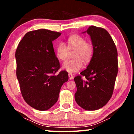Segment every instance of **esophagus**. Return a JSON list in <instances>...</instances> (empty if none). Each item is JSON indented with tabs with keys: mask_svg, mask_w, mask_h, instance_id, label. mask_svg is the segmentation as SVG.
<instances>
[{
	"mask_svg": "<svg viewBox=\"0 0 134 134\" xmlns=\"http://www.w3.org/2000/svg\"><path fill=\"white\" fill-rule=\"evenodd\" d=\"M69 76L70 79H72L74 78L73 75H72V74H71V73H69Z\"/></svg>",
	"mask_w": 134,
	"mask_h": 134,
	"instance_id": "esophagus-1",
	"label": "esophagus"
}]
</instances>
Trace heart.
<instances>
[{
    "instance_id": "heart-1",
    "label": "heart",
    "mask_w": 134,
    "mask_h": 134,
    "mask_svg": "<svg viewBox=\"0 0 134 134\" xmlns=\"http://www.w3.org/2000/svg\"><path fill=\"white\" fill-rule=\"evenodd\" d=\"M67 46L63 42H60L56 48V54L59 59L64 61L66 59L69 50H75L73 53V59L67 60L62 64V67L70 73L80 70L83 65V62L89 63L92 59L94 47L93 44L87 42L83 36L75 35L67 39Z\"/></svg>"
}]
</instances>
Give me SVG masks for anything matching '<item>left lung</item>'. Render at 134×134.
<instances>
[{
    "mask_svg": "<svg viewBox=\"0 0 134 134\" xmlns=\"http://www.w3.org/2000/svg\"><path fill=\"white\" fill-rule=\"evenodd\" d=\"M86 32L92 39L94 53L87 67L74 78L75 99L83 109L94 110L103 107L112 96L118 72V51L104 28L90 26Z\"/></svg>",
    "mask_w": 134,
    "mask_h": 134,
    "instance_id": "8db88e82",
    "label": "left lung"
}]
</instances>
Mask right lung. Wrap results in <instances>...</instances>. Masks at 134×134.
Listing matches in <instances>:
<instances>
[{
	"mask_svg": "<svg viewBox=\"0 0 134 134\" xmlns=\"http://www.w3.org/2000/svg\"><path fill=\"white\" fill-rule=\"evenodd\" d=\"M60 35L47 29L30 31L16 48V74L22 96L37 110L52 107L58 101L63 84L69 79L65 70L56 75L60 67L52 41Z\"/></svg>",
	"mask_w": 134,
	"mask_h": 134,
	"instance_id": "1",
	"label": "right lung"
}]
</instances>
